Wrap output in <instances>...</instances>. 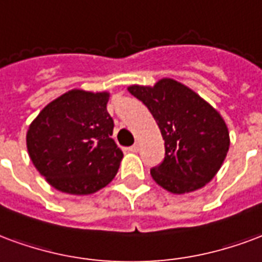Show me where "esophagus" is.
I'll list each match as a JSON object with an SVG mask.
<instances>
[{
  "mask_svg": "<svg viewBox=\"0 0 262 262\" xmlns=\"http://www.w3.org/2000/svg\"><path fill=\"white\" fill-rule=\"evenodd\" d=\"M139 150H140V144H139V143H135L133 146L129 147V151H130V152H137Z\"/></svg>",
  "mask_w": 262,
  "mask_h": 262,
  "instance_id": "obj_1",
  "label": "esophagus"
}]
</instances>
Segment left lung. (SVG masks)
<instances>
[{"label":"left lung","mask_w":262,"mask_h":262,"mask_svg":"<svg viewBox=\"0 0 262 262\" xmlns=\"http://www.w3.org/2000/svg\"><path fill=\"white\" fill-rule=\"evenodd\" d=\"M127 90L148 108L165 140V157L150 173L165 190H199L220 170L229 150V132L220 112L173 79Z\"/></svg>","instance_id":"1"}]
</instances>
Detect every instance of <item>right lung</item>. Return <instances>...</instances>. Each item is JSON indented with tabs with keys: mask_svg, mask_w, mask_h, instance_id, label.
I'll use <instances>...</instances> for the list:
<instances>
[{
	"mask_svg": "<svg viewBox=\"0 0 262 262\" xmlns=\"http://www.w3.org/2000/svg\"><path fill=\"white\" fill-rule=\"evenodd\" d=\"M108 100L110 93L75 89L44 106L29 126L30 160L57 190L92 194L115 178L123 152L111 137Z\"/></svg>",
	"mask_w": 262,
	"mask_h": 262,
	"instance_id": "obj_1",
	"label": "right lung"
}]
</instances>
